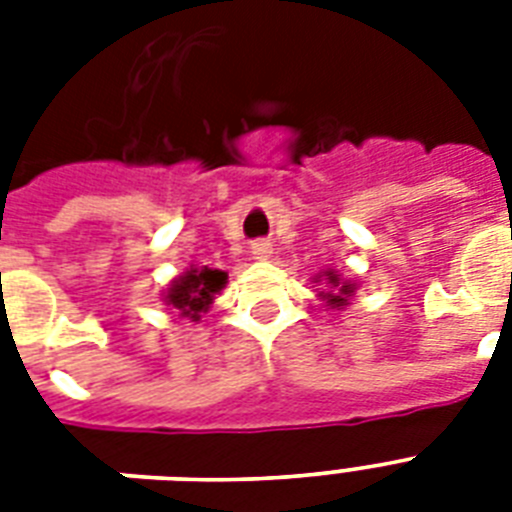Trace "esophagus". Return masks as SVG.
Returning a JSON list of instances; mask_svg holds the SVG:
<instances>
[{
  "instance_id": "1",
  "label": "esophagus",
  "mask_w": 512,
  "mask_h": 512,
  "mask_svg": "<svg viewBox=\"0 0 512 512\" xmlns=\"http://www.w3.org/2000/svg\"><path fill=\"white\" fill-rule=\"evenodd\" d=\"M252 255H255V260H271L273 244L271 241H255V244H252Z\"/></svg>"
}]
</instances>
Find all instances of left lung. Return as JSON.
<instances>
[{"instance_id": "8db88e82", "label": "left lung", "mask_w": 512, "mask_h": 512, "mask_svg": "<svg viewBox=\"0 0 512 512\" xmlns=\"http://www.w3.org/2000/svg\"><path fill=\"white\" fill-rule=\"evenodd\" d=\"M313 284H319L321 292H319V300L324 303V308H329V311H345L350 305V297L356 295L358 284L353 279H345V276H340V271H335V268H324L321 273H316L313 276Z\"/></svg>"}]
</instances>
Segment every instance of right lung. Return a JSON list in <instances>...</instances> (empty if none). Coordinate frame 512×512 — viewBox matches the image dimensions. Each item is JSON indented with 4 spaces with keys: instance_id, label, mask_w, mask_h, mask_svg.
<instances>
[{
    "instance_id": "right-lung-1",
    "label": "right lung",
    "mask_w": 512,
    "mask_h": 512,
    "mask_svg": "<svg viewBox=\"0 0 512 512\" xmlns=\"http://www.w3.org/2000/svg\"><path fill=\"white\" fill-rule=\"evenodd\" d=\"M225 284H228L225 271L207 268V265H201V268L191 265L167 284L162 303L175 311L180 319L199 321L201 313L209 311V305L215 303V295H220Z\"/></svg>"
}]
</instances>
